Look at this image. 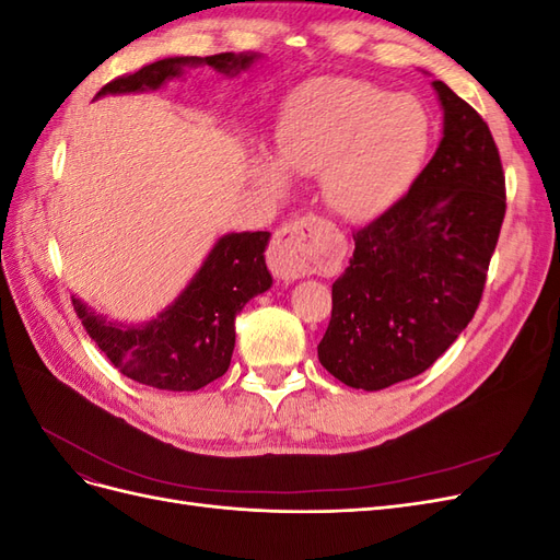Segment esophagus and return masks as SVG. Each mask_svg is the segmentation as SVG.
<instances>
[{
  "mask_svg": "<svg viewBox=\"0 0 560 560\" xmlns=\"http://www.w3.org/2000/svg\"><path fill=\"white\" fill-rule=\"evenodd\" d=\"M313 217H301L296 222L278 229L268 249V266L276 278L292 282L306 276L313 268Z\"/></svg>",
  "mask_w": 560,
  "mask_h": 560,
  "instance_id": "esophagus-1",
  "label": "esophagus"
}]
</instances>
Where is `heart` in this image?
<instances>
[{"label":"heart","mask_w":560,"mask_h":560,"mask_svg":"<svg viewBox=\"0 0 560 560\" xmlns=\"http://www.w3.org/2000/svg\"><path fill=\"white\" fill-rule=\"evenodd\" d=\"M428 142V116L416 100L358 79L322 77L284 100L276 159L259 156L257 173L273 191L287 186V171L319 173L322 198L336 214L366 219L404 194Z\"/></svg>","instance_id":"1"}]
</instances>
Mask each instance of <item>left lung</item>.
<instances>
[{"instance_id": "8db88e82", "label": "left lung", "mask_w": 560, "mask_h": 560, "mask_svg": "<svg viewBox=\"0 0 560 560\" xmlns=\"http://www.w3.org/2000/svg\"><path fill=\"white\" fill-rule=\"evenodd\" d=\"M444 138L393 208L354 231L331 284L319 364L358 389H383L430 369L479 308L506 210L504 173L483 118L444 81L432 83Z\"/></svg>"}]
</instances>
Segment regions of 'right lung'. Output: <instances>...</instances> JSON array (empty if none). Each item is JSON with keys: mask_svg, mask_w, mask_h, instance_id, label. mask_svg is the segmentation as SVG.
Listing matches in <instances>:
<instances>
[{"mask_svg": "<svg viewBox=\"0 0 560 560\" xmlns=\"http://www.w3.org/2000/svg\"><path fill=\"white\" fill-rule=\"evenodd\" d=\"M257 54H217L208 58H163L124 74L95 97L156 91L184 67L210 65L226 77L241 74ZM268 231L222 235L182 294L144 325H116L72 296V306L89 336L124 376L149 387L194 393L226 374L235 346V315L273 284L264 252Z\"/></svg>", "mask_w": 560, "mask_h": 560, "instance_id": "right-lung-1", "label": "right lung"}]
</instances>
